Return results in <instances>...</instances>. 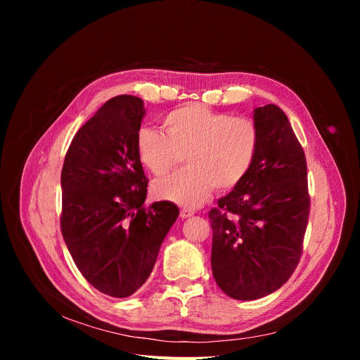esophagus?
I'll list each match as a JSON object with an SVG mask.
<instances>
[{
  "label": "esophagus",
  "instance_id": "1",
  "mask_svg": "<svg viewBox=\"0 0 360 360\" xmlns=\"http://www.w3.org/2000/svg\"><path fill=\"white\" fill-rule=\"evenodd\" d=\"M193 210L192 209H181L180 210V216L183 217V219H186V217H191V216H193Z\"/></svg>",
  "mask_w": 360,
  "mask_h": 360
}]
</instances>
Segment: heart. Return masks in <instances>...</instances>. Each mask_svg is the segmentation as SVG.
<instances>
[{"instance_id":"b5f03b06","label":"heart","mask_w":360,"mask_h":360,"mask_svg":"<svg viewBox=\"0 0 360 360\" xmlns=\"http://www.w3.org/2000/svg\"><path fill=\"white\" fill-rule=\"evenodd\" d=\"M162 124L165 134L151 127L138 130L141 163L158 177L177 168L183 156L189 167L155 181L153 192L160 200L197 207L214 188H237L254 165L259 148V127L254 118L188 103L168 112Z\"/></svg>"}]
</instances>
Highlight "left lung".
I'll use <instances>...</instances> for the list:
<instances>
[{"label": "left lung", "instance_id": "obj_1", "mask_svg": "<svg viewBox=\"0 0 360 360\" xmlns=\"http://www.w3.org/2000/svg\"><path fill=\"white\" fill-rule=\"evenodd\" d=\"M259 148L246 179L209 212L216 284L237 300L281 288L296 270L311 197L304 151L276 105L259 106Z\"/></svg>", "mask_w": 360, "mask_h": 360}]
</instances>
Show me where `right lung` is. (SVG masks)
I'll list each match as a JSON object with an SVG mask.
<instances>
[{
	"label": "right lung",
	"instance_id": "add662e5",
	"mask_svg": "<svg viewBox=\"0 0 360 360\" xmlns=\"http://www.w3.org/2000/svg\"><path fill=\"white\" fill-rule=\"evenodd\" d=\"M144 114L139 97H112L76 132L61 171L64 242L89 284L112 297L144 284L179 216L171 201L144 205L148 179L136 151Z\"/></svg>",
	"mask_w": 360,
	"mask_h": 360
}]
</instances>
